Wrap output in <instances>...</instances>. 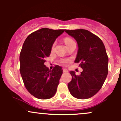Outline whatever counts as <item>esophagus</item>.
I'll return each mask as SVG.
<instances>
[{"label": "esophagus", "instance_id": "obj_1", "mask_svg": "<svg viewBox=\"0 0 121 121\" xmlns=\"http://www.w3.org/2000/svg\"><path fill=\"white\" fill-rule=\"evenodd\" d=\"M63 73H67L68 72V70L67 69H65V68H63Z\"/></svg>", "mask_w": 121, "mask_h": 121}]
</instances>
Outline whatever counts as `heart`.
I'll list each match as a JSON object with an SVG mask.
<instances>
[{"instance_id": "obj_1", "label": "heart", "mask_w": 121, "mask_h": 121, "mask_svg": "<svg viewBox=\"0 0 121 121\" xmlns=\"http://www.w3.org/2000/svg\"><path fill=\"white\" fill-rule=\"evenodd\" d=\"M64 42H65V44L67 46V47L68 46H69L70 44H71L72 43H75V41H74V40H73V39H71V38L69 37H65V39H64ZM54 44H53V46H52V50L54 48ZM67 61V60H64L61 61V63H66Z\"/></svg>"}]
</instances>
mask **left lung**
Returning <instances> with one entry per match:
<instances>
[{
    "label": "left lung",
    "mask_w": 121,
    "mask_h": 121,
    "mask_svg": "<svg viewBox=\"0 0 121 121\" xmlns=\"http://www.w3.org/2000/svg\"><path fill=\"white\" fill-rule=\"evenodd\" d=\"M76 40L78 46L75 63L83 71L80 75L71 71L68 84L71 94L78 99L90 98L101 88L108 73V57L102 40L87 30H65Z\"/></svg>",
    "instance_id": "left-lung-1"
}]
</instances>
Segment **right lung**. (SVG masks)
<instances>
[{
    "label": "right lung",
    "instance_id": "right-lung-1",
    "mask_svg": "<svg viewBox=\"0 0 121 121\" xmlns=\"http://www.w3.org/2000/svg\"><path fill=\"white\" fill-rule=\"evenodd\" d=\"M65 30L43 28L31 33L23 43L20 54V71L24 86L36 98L46 99L57 91L63 69L55 65L50 70L44 65L54 42Z\"/></svg>",
    "mask_w": 121,
    "mask_h": 121
}]
</instances>
